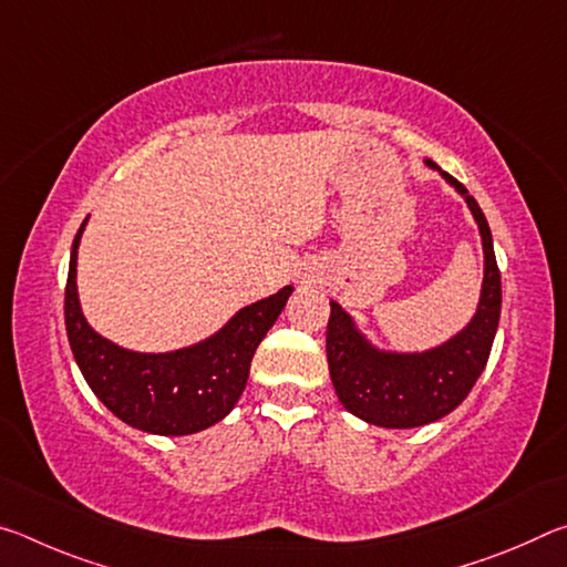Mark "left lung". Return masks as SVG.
<instances>
[{
	"instance_id": "obj_1",
	"label": "left lung",
	"mask_w": 567,
	"mask_h": 567,
	"mask_svg": "<svg viewBox=\"0 0 567 567\" xmlns=\"http://www.w3.org/2000/svg\"><path fill=\"white\" fill-rule=\"evenodd\" d=\"M427 165L440 169L435 162ZM473 213L483 237L485 277L475 318L463 332L427 352H382L364 340L338 302H330L328 364L344 410L370 425L420 427L453 412L485 370L501 322V270L483 209L460 182L440 169Z\"/></svg>"
}]
</instances>
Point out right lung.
Segmentation results:
<instances>
[{
  "label": "right lung",
  "instance_id": "obj_1",
  "mask_svg": "<svg viewBox=\"0 0 567 567\" xmlns=\"http://www.w3.org/2000/svg\"><path fill=\"white\" fill-rule=\"evenodd\" d=\"M72 243L64 287L66 338L84 380L104 408L127 425L155 435H192L223 420L243 395L249 362L280 318L292 287L247 305L213 338L175 352H132L104 340L84 320L76 297V247Z\"/></svg>",
  "mask_w": 567,
  "mask_h": 567
}]
</instances>
